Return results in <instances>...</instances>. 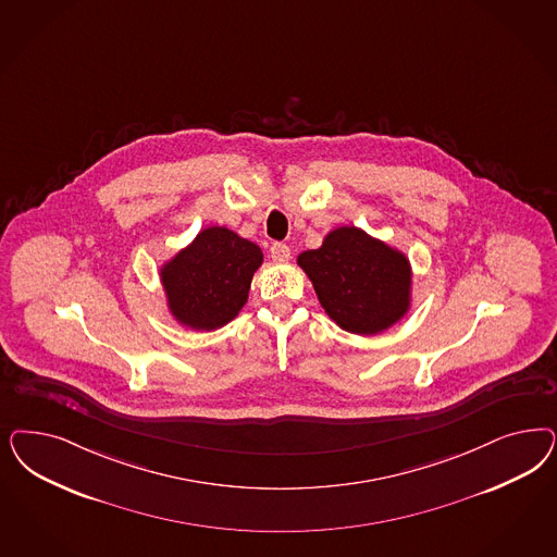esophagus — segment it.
I'll list each match as a JSON object with an SVG mask.
<instances>
[{
  "label": "esophagus",
  "mask_w": 557,
  "mask_h": 557,
  "mask_svg": "<svg viewBox=\"0 0 557 557\" xmlns=\"http://www.w3.org/2000/svg\"><path fill=\"white\" fill-rule=\"evenodd\" d=\"M270 258H272L276 264L288 262V258H290V248H288L287 244H272V248H270Z\"/></svg>",
  "instance_id": "obj_1"
}]
</instances>
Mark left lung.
Instances as JSON below:
<instances>
[{
	"mask_svg": "<svg viewBox=\"0 0 557 557\" xmlns=\"http://www.w3.org/2000/svg\"><path fill=\"white\" fill-rule=\"evenodd\" d=\"M297 264L327 318L350 334L377 336L412 309L410 258L355 225L325 234L318 250L297 256Z\"/></svg>",
	"mask_w": 557,
	"mask_h": 557,
	"instance_id": "left-lung-1",
	"label": "left lung"
}]
</instances>
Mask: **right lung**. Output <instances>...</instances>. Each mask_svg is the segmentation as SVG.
Masks as SVG:
<instances>
[{
	"instance_id": "1",
	"label": "right lung",
	"mask_w": 557,
	"mask_h": 557,
	"mask_svg": "<svg viewBox=\"0 0 557 557\" xmlns=\"http://www.w3.org/2000/svg\"><path fill=\"white\" fill-rule=\"evenodd\" d=\"M262 262V250L230 227L200 230L160 267L170 318L195 332L227 325L248 304L253 272Z\"/></svg>"
}]
</instances>
